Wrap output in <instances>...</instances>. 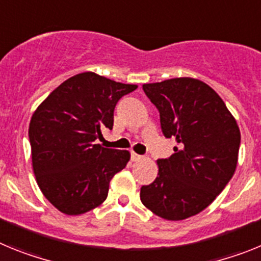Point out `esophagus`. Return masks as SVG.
Wrapping results in <instances>:
<instances>
[{"instance_id":"obj_1","label":"esophagus","mask_w":261,"mask_h":261,"mask_svg":"<svg viewBox=\"0 0 261 261\" xmlns=\"http://www.w3.org/2000/svg\"><path fill=\"white\" fill-rule=\"evenodd\" d=\"M141 158H142V155H140V154H136L135 151H132V153H130V159H132L133 162H137V161H140Z\"/></svg>"}]
</instances>
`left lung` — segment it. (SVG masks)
<instances>
[{"label": "left lung", "mask_w": 261, "mask_h": 261, "mask_svg": "<svg viewBox=\"0 0 261 261\" xmlns=\"http://www.w3.org/2000/svg\"><path fill=\"white\" fill-rule=\"evenodd\" d=\"M159 111L161 129L177 146L158 159V176L142 186V204L168 221L204 211L234 175L241 132L220 95L193 78H172L142 86Z\"/></svg>", "instance_id": "left-lung-1"}]
</instances>
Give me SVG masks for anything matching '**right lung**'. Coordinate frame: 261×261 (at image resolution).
Masks as SVG:
<instances>
[{
	"label": "right lung",
	"mask_w": 261,
	"mask_h": 261,
	"mask_svg": "<svg viewBox=\"0 0 261 261\" xmlns=\"http://www.w3.org/2000/svg\"><path fill=\"white\" fill-rule=\"evenodd\" d=\"M136 89L86 71L62 82L34 112L29 128L34 174L60 212L78 216L107 199L111 179L130 155L95 140L102 129H112L116 103Z\"/></svg>",
	"instance_id": "add662e5"
}]
</instances>
